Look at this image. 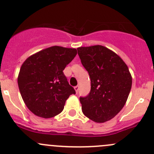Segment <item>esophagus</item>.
Segmentation results:
<instances>
[{"label": "esophagus", "mask_w": 154, "mask_h": 154, "mask_svg": "<svg viewBox=\"0 0 154 154\" xmlns=\"http://www.w3.org/2000/svg\"><path fill=\"white\" fill-rule=\"evenodd\" d=\"M74 89H75V91H76V93H77V92H78V90H79V86H74Z\"/></svg>", "instance_id": "34e87169"}]
</instances>
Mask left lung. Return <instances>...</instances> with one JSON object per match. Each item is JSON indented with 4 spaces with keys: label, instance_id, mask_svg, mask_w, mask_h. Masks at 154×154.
Wrapping results in <instances>:
<instances>
[{
    "label": "left lung",
    "instance_id": "1",
    "mask_svg": "<svg viewBox=\"0 0 154 154\" xmlns=\"http://www.w3.org/2000/svg\"><path fill=\"white\" fill-rule=\"evenodd\" d=\"M89 73L91 90L80 97L83 114L96 123L111 120L126 104L132 79L128 66L117 54L101 45L77 48Z\"/></svg>",
    "mask_w": 154,
    "mask_h": 154
}]
</instances>
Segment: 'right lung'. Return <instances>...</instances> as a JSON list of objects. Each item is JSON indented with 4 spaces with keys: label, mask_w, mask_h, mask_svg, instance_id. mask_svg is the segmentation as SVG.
<instances>
[{
    "label": "right lung",
    "mask_w": 154,
    "mask_h": 154,
    "mask_svg": "<svg viewBox=\"0 0 154 154\" xmlns=\"http://www.w3.org/2000/svg\"><path fill=\"white\" fill-rule=\"evenodd\" d=\"M76 49L53 46L31 55L22 65L18 85L25 105L34 114L51 118L63 110L75 90L63 71L77 55Z\"/></svg>",
    "instance_id": "right-lung-1"
}]
</instances>
